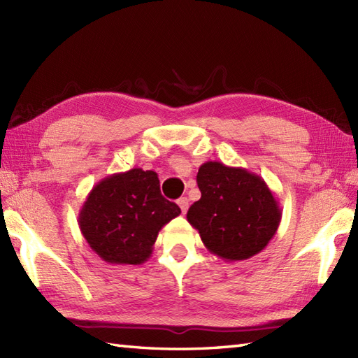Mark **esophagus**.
Returning <instances> with one entry per match:
<instances>
[{
  "label": "esophagus",
  "instance_id": "1",
  "mask_svg": "<svg viewBox=\"0 0 358 358\" xmlns=\"http://www.w3.org/2000/svg\"><path fill=\"white\" fill-rule=\"evenodd\" d=\"M178 205H179V208H180V211H182V214H185V213L188 211V206H189V200H188L187 197H180V199L178 200Z\"/></svg>",
  "mask_w": 358,
  "mask_h": 358
}]
</instances>
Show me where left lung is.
Masks as SVG:
<instances>
[{
  "mask_svg": "<svg viewBox=\"0 0 358 358\" xmlns=\"http://www.w3.org/2000/svg\"><path fill=\"white\" fill-rule=\"evenodd\" d=\"M202 193L187 220L205 248L224 261H245L259 254L281 223V208L264 179L241 167L208 161L199 167Z\"/></svg>",
  "mask_w": 358,
  "mask_h": 358,
  "instance_id": "1",
  "label": "left lung"
}]
</instances>
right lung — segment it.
<instances>
[{"mask_svg": "<svg viewBox=\"0 0 358 358\" xmlns=\"http://www.w3.org/2000/svg\"><path fill=\"white\" fill-rule=\"evenodd\" d=\"M180 208L161 194L158 173L132 169L101 179L78 213L86 243L109 264H143Z\"/></svg>", "mask_w": 358, "mask_h": 358, "instance_id": "right-lung-1", "label": "right lung"}]
</instances>
